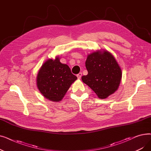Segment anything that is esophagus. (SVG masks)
Segmentation results:
<instances>
[{
	"instance_id": "34e87169",
	"label": "esophagus",
	"mask_w": 151,
	"mask_h": 151,
	"mask_svg": "<svg viewBox=\"0 0 151 151\" xmlns=\"http://www.w3.org/2000/svg\"><path fill=\"white\" fill-rule=\"evenodd\" d=\"M76 76H77V77H78V79H79V80H80V79H81V78L82 73H79Z\"/></svg>"
}]
</instances>
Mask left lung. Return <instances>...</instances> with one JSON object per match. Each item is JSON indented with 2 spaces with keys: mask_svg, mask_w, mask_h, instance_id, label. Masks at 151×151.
<instances>
[{
  "mask_svg": "<svg viewBox=\"0 0 151 151\" xmlns=\"http://www.w3.org/2000/svg\"><path fill=\"white\" fill-rule=\"evenodd\" d=\"M88 71L81 80L100 99H106L119 86L122 71L113 55L107 51H98L88 55L86 61Z\"/></svg>",
  "mask_w": 151,
  "mask_h": 151,
  "instance_id": "1",
  "label": "left lung"
}]
</instances>
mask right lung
Returning a JSON list of instances; mask_svg holds the SVG:
<instances>
[{
  "mask_svg": "<svg viewBox=\"0 0 151 151\" xmlns=\"http://www.w3.org/2000/svg\"><path fill=\"white\" fill-rule=\"evenodd\" d=\"M76 79L70 67L62 63L57 57L43 63L37 75V85L45 98L52 101H59Z\"/></svg>",
  "mask_w": 151,
  "mask_h": 151,
  "instance_id": "add662e5",
  "label": "right lung"
}]
</instances>
